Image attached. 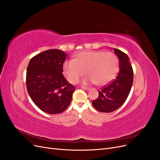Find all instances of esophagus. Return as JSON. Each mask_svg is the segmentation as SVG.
<instances>
[{"mask_svg": "<svg viewBox=\"0 0 160 160\" xmlns=\"http://www.w3.org/2000/svg\"><path fill=\"white\" fill-rule=\"evenodd\" d=\"M82 89H83L84 90H89L91 88H87V87H82Z\"/></svg>", "mask_w": 160, "mask_h": 160, "instance_id": "esophagus-1", "label": "esophagus"}]
</instances>
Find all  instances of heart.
Instances as JSON below:
<instances>
[{
	"label": "heart",
	"instance_id": "1",
	"mask_svg": "<svg viewBox=\"0 0 160 160\" xmlns=\"http://www.w3.org/2000/svg\"><path fill=\"white\" fill-rule=\"evenodd\" d=\"M118 71V57L111 52H81L75 59L63 63V72L71 83H76L85 71L89 76L85 82L104 85L113 79Z\"/></svg>",
	"mask_w": 160,
	"mask_h": 160
}]
</instances>
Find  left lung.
I'll use <instances>...</instances> for the list:
<instances>
[{"label":"left lung","mask_w":160,"mask_h":160,"mask_svg":"<svg viewBox=\"0 0 160 160\" xmlns=\"http://www.w3.org/2000/svg\"><path fill=\"white\" fill-rule=\"evenodd\" d=\"M113 50L119 58L118 74L113 81L99 91V97L92 101L93 107L102 113L113 112L125 103L133 81V71L128 56L119 49Z\"/></svg>","instance_id":"obj_1"}]
</instances>
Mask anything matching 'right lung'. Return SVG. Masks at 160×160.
I'll return each instance as SVG.
<instances>
[{
	"label": "right lung",
	"instance_id": "right-lung-1",
	"mask_svg": "<svg viewBox=\"0 0 160 160\" xmlns=\"http://www.w3.org/2000/svg\"><path fill=\"white\" fill-rule=\"evenodd\" d=\"M66 53L49 49L33 57L28 65L26 83L33 103L45 113L58 114L69 105L75 87L62 75Z\"/></svg>",
	"mask_w": 160,
	"mask_h": 160
}]
</instances>
